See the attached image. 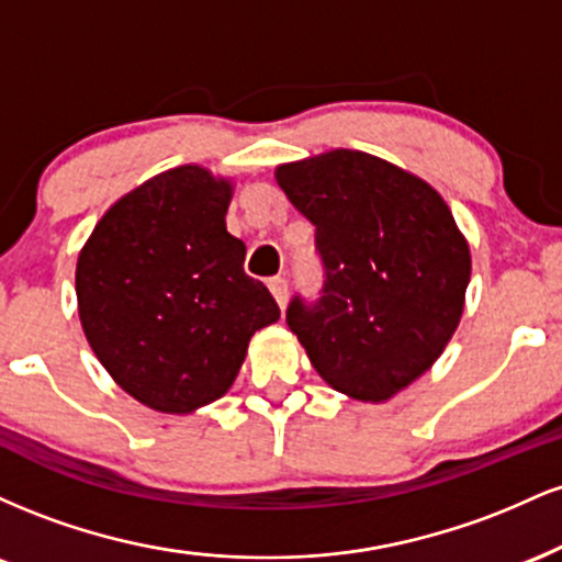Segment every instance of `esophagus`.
I'll return each instance as SVG.
<instances>
[{"label":"esophagus","instance_id":"obj_1","mask_svg":"<svg viewBox=\"0 0 562 562\" xmlns=\"http://www.w3.org/2000/svg\"><path fill=\"white\" fill-rule=\"evenodd\" d=\"M267 285H269V290H272L274 301L280 303V308H285V301H288V280H285V277H272Z\"/></svg>","mask_w":562,"mask_h":562}]
</instances>
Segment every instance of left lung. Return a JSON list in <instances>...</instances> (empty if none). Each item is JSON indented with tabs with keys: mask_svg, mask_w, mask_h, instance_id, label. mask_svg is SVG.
Here are the masks:
<instances>
[{
	"mask_svg": "<svg viewBox=\"0 0 562 562\" xmlns=\"http://www.w3.org/2000/svg\"><path fill=\"white\" fill-rule=\"evenodd\" d=\"M277 184L314 224L325 269L317 301L290 299L288 327L333 389L383 402L420 378L460 325L465 237L434 187L367 153L280 166Z\"/></svg>",
	"mask_w": 562,
	"mask_h": 562,
	"instance_id": "obj_1",
	"label": "left lung"
}]
</instances>
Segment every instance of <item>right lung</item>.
<instances>
[{
    "mask_svg": "<svg viewBox=\"0 0 562 562\" xmlns=\"http://www.w3.org/2000/svg\"><path fill=\"white\" fill-rule=\"evenodd\" d=\"M232 187L200 166L150 179L100 218L76 267L79 317L115 383L184 415L224 396L250 335L280 319L224 224Z\"/></svg>",
    "mask_w": 562,
    "mask_h": 562,
    "instance_id": "obj_1",
    "label": "right lung"
}]
</instances>
